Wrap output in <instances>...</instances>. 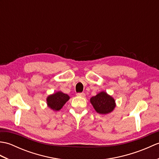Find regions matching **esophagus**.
Instances as JSON below:
<instances>
[{"instance_id": "obj_1", "label": "esophagus", "mask_w": 159, "mask_h": 159, "mask_svg": "<svg viewBox=\"0 0 159 159\" xmlns=\"http://www.w3.org/2000/svg\"><path fill=\"white\" fill-rule=\"evenodd\" d=\"M77 96H80V97H85V94L84 93H79L76 94Z\"/></svg>"}]
</instances>
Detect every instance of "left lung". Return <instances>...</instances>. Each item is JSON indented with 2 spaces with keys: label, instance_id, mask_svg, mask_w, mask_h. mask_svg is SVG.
Here are the masks:
<instances>
[{
  "label": "left lung",
  "instance_id": "1",
  "mask_svg": "<svg viewBox=\"0 0 159 159\" xmlns=\"http://www.w3.org/2000/svg\"><path fill=\"white\" fill-rule=\"evenodd\" d=\"M90 102L96 112L102 115L111 113L116 107V100L104 91L91 98Z\"/></svg>",
  "mask_w": 159,
  "mask_h": 159
}]
</instances>
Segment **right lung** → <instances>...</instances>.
<instances>
[{"label": "right lung", "instance_id": "add662e5", "mask_svg": "<svg viewBox=\"0 0 159 159\" xmlns=\"http://www.w3.org/2000/svg\"><path fill=\"white\" fill-rule=\"evenodd\" d=\"M70 96L63 93L61 91L50 94L46 98L47 106L49 109L54 111H58L62 109L67 101L70 100Z\"/></svg>", "mask_w": 159, "mask_h": 159}]
</instances>
